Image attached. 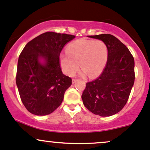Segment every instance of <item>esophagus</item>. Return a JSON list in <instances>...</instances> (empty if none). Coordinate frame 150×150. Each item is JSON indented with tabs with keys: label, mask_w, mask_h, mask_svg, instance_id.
<instances>
[{
	"label": "esophagus",
	"mask_w": 150,
	"mask_h": 150,
	"mask_svg": "<svg viewBox=\"0 0 150 150\" xmlns=\"http://www.w3.org/2000/svg\"><path fill=\"white\" fill-rule=\"evenodd\" d=\"M78 81V80H76V79H72V83H76V82Z\"/></svg>",
	"instance_id": "34e87169"
}]
</instances>
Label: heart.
Segmentation results:
<instances>
[{
    "label": "heart",
    "mask_w": 150,
    "mask_h": 150,
    "mask_svg": "<svg viewBox=\"0 0 150 150\" xmlns=\"http://www.w3.org/2000/svg\"><path fill=\"white\" fill-rule=\"evenodd\" d=\"M108 47L103 41L80 39L67 45L66 54H62L60 62L64 72L69 76L76 73L80 66L81 74L91 78L99 75L108 60Z\"/></svg>",
    "instance_id": "b5f03b06"
}]
</instances>
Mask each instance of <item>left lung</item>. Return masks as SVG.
Listing matches in <instances>:
<instances>
[{"label": "left lung", "instance_id": "obj_1", "mask_svg": "<svg viewBox=\"0 0 150 150\" xmlns=\"http://www.w3.org/2000/svg\"><path fill=\"white\" fill-rule=\"evenodd\" d=\"M108 47V61L101 75L86 83L82 99L93 114L108 117L119 112L126 105L134 83V57L125 45L110 34L89 35Z\"/></svg>", "mask_w": 150, "mask_h": 150}]
</instances>
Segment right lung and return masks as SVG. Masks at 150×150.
Wrapping results in <instances>:
<instances>
[{"instance_id": "1", "label": "right lung", "mask_w": 150, "mask_h": 150, "mask_svg": "<svg viewBox=\"0 0 150 150\" xmlns=\"http://www.w3.org/2000/svg\"><path fill=\"white\" fill-rule=\"evenodd\" d=\"M75 38L46 32L28 42L21 52L16 85L23 104L32 114L49 115L61 105L72 79L62 74L60 55L65 44Z\"/></svg>"}]
</instances>
